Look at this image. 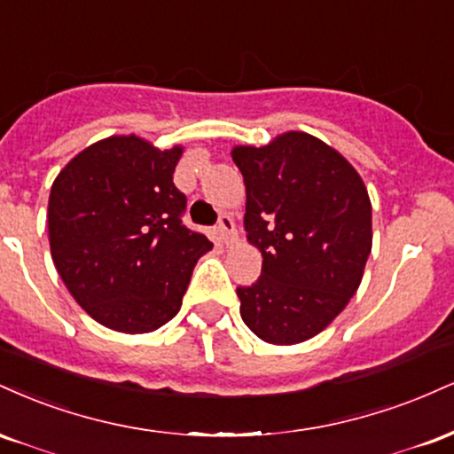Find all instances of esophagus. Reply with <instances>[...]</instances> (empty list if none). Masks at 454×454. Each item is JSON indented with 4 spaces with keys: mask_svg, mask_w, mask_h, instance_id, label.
Listing matches in <instances>:
<instances>
[{
    "mask_svg": "<svg viewBox=\"0 0 454 454\" xmlns=\"http://www.w3.org/2000/svg\"><path fill=\"white\" fill-rule=\"evenodd\" d=\"M215 232H217V239H220V241L226 245V247L237 241V228H234V222H232L231 215H222V220L215 228Z\"/></svg>",
    "mask_w": 454,
    "mask_h": 454,
    "instance_id": "1",
    "label": "esophagus"
}]
</instances>
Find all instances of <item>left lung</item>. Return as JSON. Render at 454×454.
Wrapping results in <instances>:
<instances>
[{
    "instance_id": "8db88e82",
    "label": "left lung",
    "mask_w": 454,
    "mask_h": 454,
    "mask_svg": "<svg viewBox=\"0 0 454 454\" xmlns=\"http://www.w3.org/2000/svg\"><path fill=\"white\" fill-rule=\"evenodd\" d=\"M231 155L247 194V241L262 254L260 279L237 288L243 322L273 346L311 340L361 286L373 241L367 187L340 151L307 132L237 145Z\"/></svg>"
}]
</instances>
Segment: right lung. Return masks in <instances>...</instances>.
<instances>
[{"mask_svg": "<svg viewBox=\"0 0 454 454\" xmlns=\"http://www.w3.org/2000/svg\"><path fill=\"white\" fill-rule=\"evenodd\" d=\"M184 147L128 134L76 153L53 181L49 241L74 301L111 331L151 333L184 303L198 258L213 247L181 223L173 184Z\"/></svg>", "mask_w": 454, "mask_h": 454, "instance_id": "right-lung-1", "label": "right lung"}]
</instances>
